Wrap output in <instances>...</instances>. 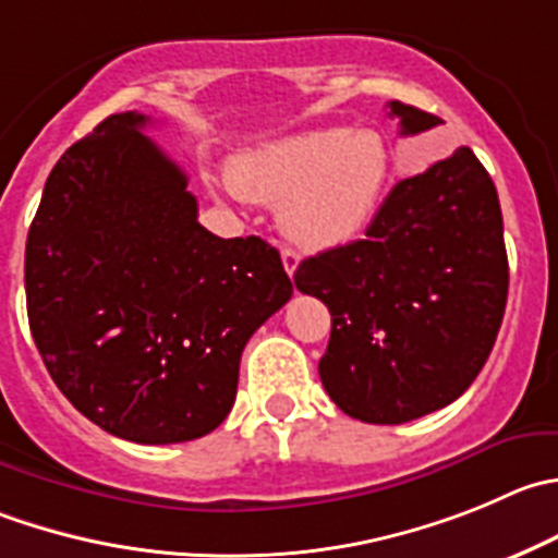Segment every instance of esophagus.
I'll list each match as a JSON object with an SVG mask.
<instances>
[{"mask_svg": "<svg viewBox=\"0 0 558 558\" xmlns=\"http://www.w3.org/2000/svg\"><path fill=\"white\" fill-rule=\"evenodd\" d=\"M280 258H283L286 272L294 275V272H296V267H300V253L291 251V247H283V251H280Z\"/></svg>", "mask_w": 558, "mask_h": 558, "instance_id": "esophagus-1", "label": "esophagus"}]
</instances>
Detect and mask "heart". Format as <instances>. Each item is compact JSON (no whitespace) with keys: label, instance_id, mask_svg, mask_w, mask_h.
Listing matches in <instances>:
<instances>
[{"label":"heart","instance_id":"1","mask_svg":"<svg viewBox=\"0 0 558 558\" xmlns=\"http://www.w3.org/2000/svg\"><path fill=\"white\" fill-rule=\"evenodd\" d=\"M389 149L371 130L322 128L247 149L231 169L242 196L280 202L286 234L311 251L354 240L389 182Z\"/></svg>","mask_w":558,"mask_h":558}]
</instances>
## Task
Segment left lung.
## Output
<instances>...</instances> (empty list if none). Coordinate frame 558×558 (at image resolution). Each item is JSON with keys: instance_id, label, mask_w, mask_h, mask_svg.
<instances>
[{"instance_id": "obj_1", "label": "left lung", "mask_w": 558, "mask_h": 558, "mask_svg": "<svg viewBox=\"0 0 558 558\" xmlns=\"http://www.w3.org/2000/svg\"><path fill=\"white\" fill-rule=\"evenodd\" d=\"M400 135L441 124L392 100ZM294 283L329 307L318 362L340 411L371 425L411 423L461 398L499 335L510 267L499 196L469 147L400 180L365 240L296 267Z\"/></svg>"}]
</instances>
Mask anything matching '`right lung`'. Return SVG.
Segmentation results:
<instances>
[{"label":"right lung","instance_id":"1","mask_svg":"<svg viewBox=\"0 0 558 558\" xmlns=\"http://www.w3.org/2000/svg\"><path fill=\"white\" fill-rule=\"evenodd\" d=\"M147 124L111 113L53 166L26 236V313L86 420L177 445L229 416L242 349L294 289L269 242L198 223L185 171Z\"/></svg>","mask_w":558,"mask_h":558}]
</instances>
